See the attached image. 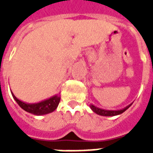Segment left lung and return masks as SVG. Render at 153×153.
<instances>
[{
  "label": "left lung",
  "mask_w": 153,
  "mask_h": 153,
  "mask_svg": "<svg viewBox=\"0 0 153 153\" xmlns=\"http://www.w3.org/2000/svg\"><path fill=\"white\" fill-rule=\"evenodd\" d=\"M130 106H131V104L127 106L126 107H125L124 109L117 110V111H109V110L101 109L99 107H97V106H93L92 104L90 105V107H91V109L93 110V112H95L96 114H97V115H103V116H114V115H120V114H122L124 111H125L126 110L128 109Z\"/></svg>",
  "instance_id": "1"
}]
</instances>
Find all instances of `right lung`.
<instances>
[{
  "mask_svg": "<svg viewBox=\"0 0 153 153\" xmlns=\"http://www.w3.org/2000/svg\"><path fill=\"white\" fill-rule=\"evenodd\" d=\"M11 93L14 99L15 100V102L18 103L19 106H20L22 109H24L27 112L31 113V114L36 115H46V114L54 111L57 108L60 100V97L58 94V95L51 97L49 99L45 100V101H42V102H40L38 103L31 104V103H26L22 102L20 100H19L13 94L12 92Z\"/></svg>",
  "mask_w": 153,
  "mask_h": 153,
  "instance_id": "obj_1",
  "label": "right lung"
}]
</instances>
